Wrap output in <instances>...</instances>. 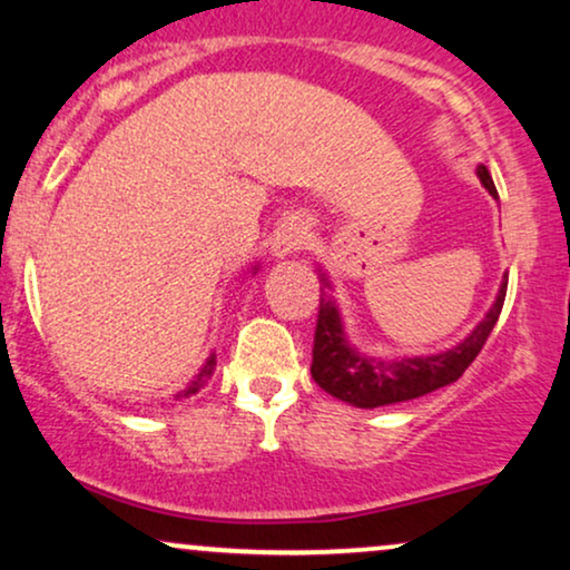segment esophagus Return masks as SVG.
Listing matches in <instances>:
<instances>
[{"label": "esophagus", "instance_id": "esophagus-1", "mask_svg": "<svg viewBox=\"0 0 570 570\" xmlns=\"http://www.w3.org/2000/svg\"><path fill=\"white\" fill-rule=\"evenodd\" d=\"M307 239H309V226L305 218H297V216L286 218V222H281L278 229L273 232L271 255L276 257V261H284V257L305 249Z\"/></svg>", "mask_w": 570, "mask_h": 570}]
</instances>
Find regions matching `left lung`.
Listing matches in <instances>:
<instances>
[{
    "mask_svg": "<svg viewBox=\"0 0 570 570\" xmlns=\"http://www.w3.org/2000/svg\"><path fill=\"white\" fill-rule=\"evenodd\" d=\"M476 177H480L482 187L492 197H498L495 181H492L488 166H476ZM317 273H321L326 289H333L328 276L321 268H317ZM505 289L508 276L500 281L495 302H492V307L484 313L482 321L474 325L472 333H466L464 341L445 348V352L420 356H370L348 341L336 299L321 286V315H317L313 367H309V373H313L315 383L325 393L356 409L401 404V401L420 399L424 393L456 383L469 364L474 362V356L480 354L490 331L495 328L500 309H503Z\"/></svg>",
    "mask_w": 570,
    "mask_h": 570,
    "instance_id": "8db88e82",
    "label": "left lung"
}]
</instances>
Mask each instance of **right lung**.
Instances as JSON below:
<instances>
[{
  "instance_id": "obj_1",
  "label": "right lung",
  "mask_w": 570,
  "mask_h": 570,
  "mask_svg": "<svg viewBox=\"0 0 570 570\" xmlns=\"http://www.w3.org/2000/svg\"><path fill=\"white\" fill-rule=\"evenodd\" d=\"M255 276L257 273V265H253V271H249ZM214 370H216V352H210V356L206 360V364H203L200 370H197V375L193 377V381L187 383V389L185 391H179V393H174V401H179V399H187V396H195L197 391L200 389H206V383L210 381V375H214Z\"/></svg>"
}]
</instances>
